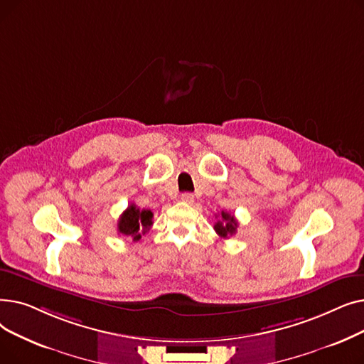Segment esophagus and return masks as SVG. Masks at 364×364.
<instances>
[{
	"label": "esophagus",
	"instance_id": "obj_1",
	"mask_svg": "<svg viewBox=\"0 0 364 364\" xmlns=\"http://www.w3.org/2000/svg\"><path fill=\"white\" fill-rule=\"evenodd\" d=\"M181 200L186 203H193L195 202V196L192 193H183L181 195Z\"/></svg>",
	"mask_w": 364,
	"mask_h": 364
}]
</instances>
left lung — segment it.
Instances as JSON below:
<instances>
[{
	"label": "left lung",
	"mask_w": 364,
	"mask_h": 364,
	"mask_svg": "<svg viewBox=\"0 0 364 364\" xmlns=\"http://www.w3.org/2000/svg\"><path fill=\"white\" fill-rule=\"evenodd\" d=\"M237 220L235 218V215L228 214L221 211V215L218 218V221L214 224V230L217 232V235L223 239H228L230 236H233L236 233L237 228Z\"/></svg>",
	"instance_id": "1"
}]
</instances>
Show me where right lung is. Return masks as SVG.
<instances>
[{
    "label": "right lung",
    "instance_id": "add662e5",
    "mask_svg": "<svg viewBox=\"0 0 364 364\" xmlns=\"http://www.w3.org/2000/svg\"><path fill=\"white\" fill-rule=\"evenodd\" d=\"M153 213L150 209H140L131 203L118 221V233L131 237L134 242H139L146 235L153 224Z\"/></svg>",
    "mask_w": 364,
    "mask_h": 364
}]
</instances>
